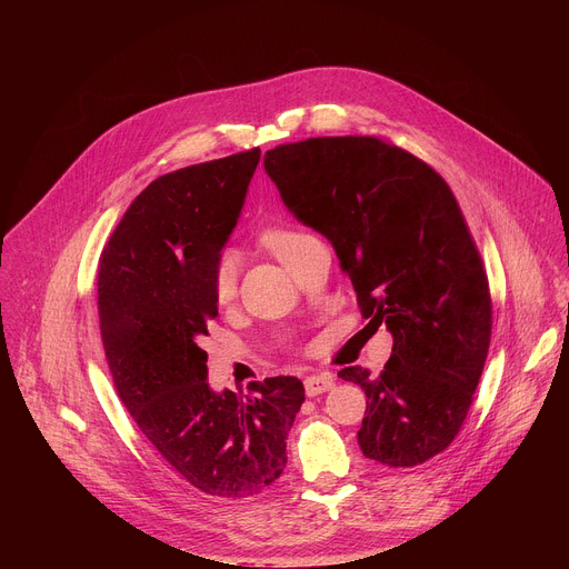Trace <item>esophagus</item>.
Returning <instances> with one entry per match:
<instances>
[{
  "label": "esophagus",
  "mask_w": 569,
  "mask_h": 569,
  "mask_svg": "<svg viewBox=\"0 0 569 569\" xmlns=\"http://www.w3.org/2000/svg\"><path fill=\"white\" fill-rule=\"evenodd\" d=\"M303 387H306V393L308 396H317V393H323L336 387V378L333 373L329 371H321V373H312L303 380Z\"/></svg>",
  "instance_id": "esophagus-1"
}]
</instances>
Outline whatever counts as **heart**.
Instances as JSON below:
<instances>
[{
	"label": "heart",
	"instance_id": "heart-1",
	"mask_svg": "<svg viewBox=\"0 0 569 569\" xmlns=\"http://www.w3.org/2000/svg\"><path fill=\"white\" fill-rule=\"evenodd\" d=\"M310 236L306 231L299 229H286V227H274L263 231L261 240L263 246L286 266L290 254L301 246L303 240H308ZM213 295L218 301H229L236 292V259L227 252L222 254L216 266H213Z\"/></svg>",
	"mask_w": 569,
	"mask_h": 569
}]
</instances>
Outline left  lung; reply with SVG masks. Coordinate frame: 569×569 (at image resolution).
Masks as SVG:
<instances>
[{"label": "left lung", "instance_id": "1", "mask_svg": "<svg viewBox=\"0 0 569 569\" xmlns=\"http://www.w3.org/2000/svg\"><path fill=\"white\" fill-rule=\"evenodd\" d=\"M283 204L327 236L371 327L393 336L367 393L358 443L389 468L419 466L459 435L489 356V279L446 180L380 137H312L266 152Z\"/></svg>", "mask_w": 569, "mask_h": 569}]
</instances>
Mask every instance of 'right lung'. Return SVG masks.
<instances>
[{"instance_id":"right-lung-1","label":"right lung","mask_w":569,"mask_h":569,"mask_svg":"<svg viewBox=\"0 0 569 569\" xmlns=\"http://www.w3.org/2000/svg\"><path fill=\"white\" fill-rule=\"evenodd\" d=\"M261 150L204 161L150 182L130 204L99 266L108 367L141 435L193 489L254 498L286 468L303 402L295 376L216 393L207 382V323L218 317L213 266L236 227Z\"/></svg>"}]
</instances>
